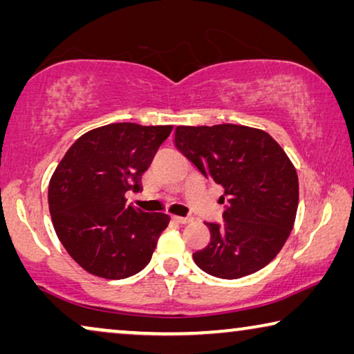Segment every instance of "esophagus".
Segmentation results:
<instances>
[{"mask_svg": "<svg viewBox=\"0 0 354 354\" xmlns=\"http://www.w3.org/2000/svg\"><path fill=\"white\" fill-rule=\"evenodd\" d=\"M174 221L178 222V224H190L192 217H182V216H174Z\"/></svg>", "mask_w": 354, "mask_h": 354, "instance_id": "obj_1", "label": "esophagus"}]
</instances>
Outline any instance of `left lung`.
I'll list each match as a JSON object with an SVG mask.
<instances>
[{"label": "left lung", "instance_id": "8db88e82", "mask_svg": "<svg viewBox=\"0 0 354 354\" xmlns=\"http://www.w3.org/2000/svg\"><path fill=\"white\" fill-rule=\"evenodd\" d=\"M176 147L203 176L224 188V222H206L211 240L193 253L206 274L240 279L272 261L293 229L298 176L268 132L246 125H178Z\"/></svg>", "mask_w": 354, "mask_h": 354}]
</instances>
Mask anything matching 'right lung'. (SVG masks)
<instances>
[{
    "label": "right lung",
    "mask_w": 354,
    "mask_h": 354,
    "mask_svg": "<svg viewBox=\"0 0 354 354\" xmlns=\"http://www.w3.org/2000/svg\"><path fill=\"white\" fill-rule=\"evenodd\" d=\"M172 125L109 124L82 135L57 164L48 205L57 239L86 272L119 280L151 261L169 224L164 212L125 205Z\"/></svg>",
    "instance_id": "obj_1"
}]
</instances>
